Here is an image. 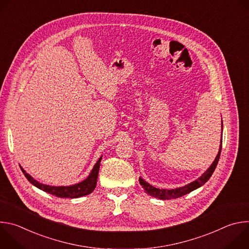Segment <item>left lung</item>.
I'll return each instance as SVG.
<instances>
[{
    "label": "left lung",
    "instance_id": "1",
    "mask_svg": "<svg viewBox=\"0 0 249 249\" xmlns=\"http://www.w3.org/2000/svg\"><path fill=\"white\" fill-rule=\"evenodd\" d=\"M222 142H223V120H222V139H221V145H220V149H219V153L215 159V160L213 161V163L211 164V166L199 177L198 179L194 180L193 182L182 186V187H178V188H174V189H160V188H156L153 185H151L150 183H148L147 181H145L142 177L139 178L140 184L142 185V187L144 188L145 192L147 194H149L150 196L159 198L160 200H170V199H175V198H179L183 195H186L188 193H190L191 191L201 187L202 185H204L209 179L210 177L212 176L213 172L215 171V168L218 164V161L220 160V156H221V151H222Z\"/></svg>",
    "mask_w": 249,
    "mask_h": 249
}]
</instances>
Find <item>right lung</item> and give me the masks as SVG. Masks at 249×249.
I'll list each match as a JSON object with an SVG mask.
<instances>
[{
	"mask_svg": "<svg viewBox=\"0 0 249 249\" xmlns=\"http://www.w3.org/2000/svg\"><path fill=\"white\" fill-rule=\"evenodd\" d=\"M101 159H102V157H100L98 159V160L94 164L93 168L91 169L89 175L84 181L74 184V185H70V186H50V185L42 184V183L35 180L32 176H30L28 173L25 172V170L20 165L19 166H20L24 176L27 178V180L31 184H33L35 187L39 188L40 190H43L44 192H47L49 194H52V195L60 197V198H79L82 196L89 195L94 190V188L96 186V182H97V176H98Z\"/></svg>",
	"mask_w": 249,
	"mask_h": 249,
	"instance_id": "right-lung-1",
	"label": "right lung"
}]
</instances>
